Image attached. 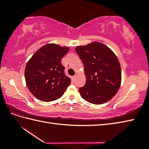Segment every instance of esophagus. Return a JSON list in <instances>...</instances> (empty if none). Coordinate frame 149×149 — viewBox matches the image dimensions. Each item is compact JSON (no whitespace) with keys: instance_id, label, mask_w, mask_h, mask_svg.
Wrapping results in <instances>:
<instances>
[{"instance_id":"1","label":"esophagus","mask_w":149,"mask_h":149,"mask_svg":"<svg viewBox=\"0 0 149 149\" xmlns=\"http://www.w3.org/2000/svg\"><path fill=\"white\" fill-rule=\"evenodd\" d=\"M77 77V75H74V76H73V79H74V80H75V78H76Z\"/></svg>"}]
</instances>
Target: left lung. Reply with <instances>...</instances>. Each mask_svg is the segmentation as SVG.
I'll return each mask as SVG.
<instances>
[{
	"label": "left lung",
	"instance_id": "8db88e82",
	"mask_svg": "<svg viewBox=\"0 0 149 149\" xmlns=\"http://www.w3.org/2000/svg\"><path fill=\"white\" fill-rule=\"evenodd\" d=\"M83 63L86 82L79 90L81 96L94 104L107 102L115 95L120 86V64L115 54L104 44L93 42L75 48Z\"/></svg>",
	"mask_w": 149,
	"mask_h": 149
}]
</instances>
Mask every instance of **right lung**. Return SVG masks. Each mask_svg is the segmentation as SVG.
<instances>
[{
	"mask_svg": "<svg viewBox=\"0 0 149 149\" xmlns=\"http://www.w3.org/2000/svg\"><path fill=\"white\" fill-rule=\"evenodd\" d=\"M69 50L55 43L43 46L34 54L25 68L28 89L33 95L44 102L61 97L71 83L66 76L61 59Z\"/></svg>",
	"mask_w": 149,
	"mask_h": 149,
	"instance_id": "add662e5",
	"label": "right lung"
}]
</instances>
